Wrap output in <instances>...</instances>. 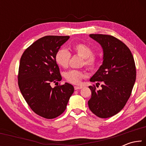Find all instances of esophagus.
<instances>
[{"instance_id": "34e87169", "label": "esophagus", "mask_w": 146, "mask_h": 146, "mask_svg": "<svg viewBox=\"0 0 146 146\" xmlns=\"http://www.w3.org/2000/svg\"><path fill=\"white\" fill-rule=\"evenodd\" d=\"M82 86H74V89H75V90H80V89H82Z\"/></svg>"}]
</instances>
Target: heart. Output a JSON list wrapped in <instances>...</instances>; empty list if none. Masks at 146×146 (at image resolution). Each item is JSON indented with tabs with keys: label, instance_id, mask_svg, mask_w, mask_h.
<instances>
[{
	"label": "heart",
	"instance_id": "b5f03b06",
	"mask_svg": "<svg viewBox=\"0 0 146 146\" xmlns=\"http://www.w3.org/2000/svg\"><path fill=\"white\" fill-rule=\"evenodd\" d=\"M71 51L75 55L83 58L81 65L90 70H93L97 68L99 64V58L93 54V49L91 47L84 43H77L71 47ZM71 59V54L64 48L58 49L55 55V62L61 68L68 67ZM64 77L68 82L73 84H79L81 80L85 77L84 71L72 70L64 74Z\"/></svg>",
	"mask_w": 146,
	"mask_h": 146
}]
</instances>
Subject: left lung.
Returning <instances> with one entry per match:
<instances>
[{"label":"left lung","instance_id":"8db88e82","mask_svg":"<svg viewBox=\"0 0 146 146\" xmlns=\"http://www.w3.org/2000/svg\"><path fill=\"white\" fill-rule=\"evenodd\" d=\"M103 48V64L91 78V82L102 84V90L89 86L91 97L88 106L96 116L109 118L117 114L126 104L136 80L134 58L125 44L109 35L90 34Z\"/></svg>","mask_w":146,"mask_h":146}]
</instances>
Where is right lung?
<instances>
[{"label":"right lung","instance_id":"1","mask_svg":"<svg viewBox=\"0 0 146 146\" xmlns=\"http://www.w3.org/2000/svg\"><path fill=\"white\" fill-rule=\"evenodd\" d=\"M69 38V36H43L24 51L20 61L18 84L22 95L33 112L47 119L57 117L65 111L74 91L68 83L51 86L62 80L55 55Z\"/></svg>","mask_w":146,"mask_h":146}]
</instances>
